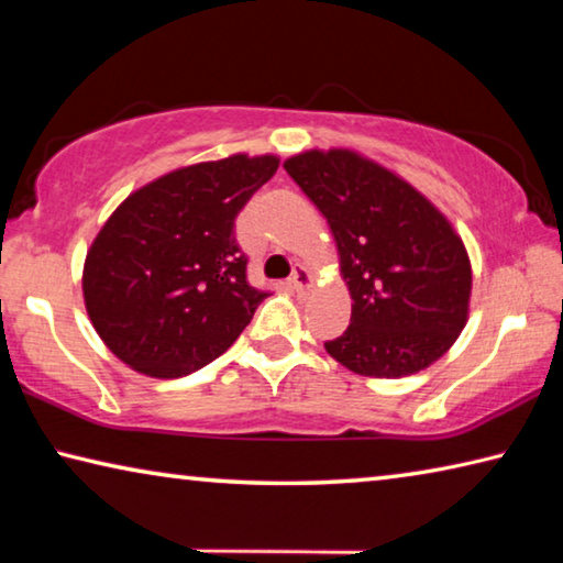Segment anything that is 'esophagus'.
I'll return each mask as SVG.
<instances>
[{
	"mask_svg": "<svg viewBox=\"0 0 563 563\" xmlns=\"http://www.w3.org/2000/svg\"><path fill=\"white\" fill-rule=\"evenodd\" d=\"M290 285H292V290H298V292L310 290V288H312V275H310V271L305 268V265H295L292 275H290Z\"/></svg>",
	"mask_w": 563,
	"mask_h": 563,
	"instance_id": "1",
	"label": "esophagus"
}]
</instances>
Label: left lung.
<instances>
[{"label":"left lung","mask_w":563,"mask_h":563,"mask_svg":"<svg viewBox=\"0 0 563 563\" xmlns=\"http://www.w3.org/2000/svg\"><path fill=\"white\" fill-rule=\"evenodd\" d=\"M285 170L328 218L352 295L350 328L325 342L367 377L415 375L454 345L472 265L450 221L393 170L352 151H305Z\"/></svg>","instance_id":"8db88e82"}]
</instances>
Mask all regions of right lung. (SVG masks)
I'll list each match as a JSON object with an SVG mask.
<instances>
[{
	"mask_svg": "<svg viewBox=\"0 0 563 563\" xmlns=\"http://www.w3.org/2000/svg\"><path fill=\"white\" fill-rule=\"evenodd\" d=\"M278 170L235 154L131 194L91 243L84 302L99 338L151 377H184L233 345L268 298L247 283L235 216Z\"/></svg>",
	"mask_w": 563,
	"mask_h": 563,
	"instance_id": "obj_1",
	"label": "right lung"
}]
</instances>
